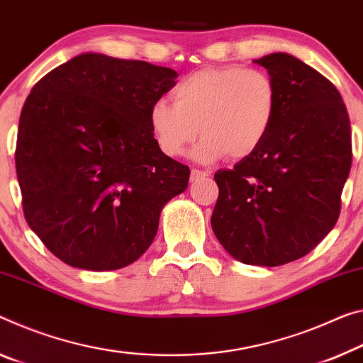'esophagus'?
<instances>
[{"mask_svg":"<svg viewBox=\"0 0 363 363\" xmlns=\"http://www.w3.org/2000/svg\"><path fill=\"white\" fill-rule=\"evenodd\" d=\"M210 176L208 171H202V169H192L191 171V181H197L200 177H206Z\"/></svg>","mask_w":363,"mask_h":363,"instance_id":"34e87169","label":"esophagus"}]
</instances>
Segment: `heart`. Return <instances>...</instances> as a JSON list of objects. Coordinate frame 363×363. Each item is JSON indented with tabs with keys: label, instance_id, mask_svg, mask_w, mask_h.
Listing matches in <instances>:
<instances>
[{
	"label": "heart",
	"instance_id": "1",
	"mask_svg": "<svg viewBox=\"0 0 363 363\" xmlns=\"http://www.w3.org/2000/svg\"><path fill=\"white\" fill-rule=\"evenodd\" d=\"M171 103L160 99L148 121L166 157H179L197 137L194 160L211 163L228 155L240 160L257 152L272 130L279 106L274 79L242 66L206 67L172 89Z\"/></svg>",
	"mask_w": 363,
	"mask_h": 363
}]
</instances>
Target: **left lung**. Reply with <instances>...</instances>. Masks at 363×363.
I'll return each mask as SVG.
<instances>
[{
	"label": "left lung",
	"instance_id": "1",
	"mask_svg": "<svg viewBox=\"0 0 363 363\" xmlns=\"http://www.w3.org/2000/svg\"><path fill=\"white\" fill-rule=\"evenodd\" d=\"M254 62L274 79L279 106L267 140L233 169H218L213 233L245 264L279 267L335 228L352 164L350 121L337 89L287 53Z\"/></svg>",
	"mask_w": 363,
	"mask_h": 363
}]
</instances>
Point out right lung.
Masks as SVG:
<instances>
[{
    "instance_id": "add662e5",
    "label": "right lung",
    "mask_w": 363,
    "mask_h": 363,
    "mask_svg": "<svg viewBox=\"0 0 363 363\" xmlns=\"http://www.w3.org/2000/svg\"><path fill=\"white\" fill-rule=\"evenodd\" d=\"M177 72L84 53L33 85L22 106L16 171L22 210L45 247L74 268L134 263L191 169L160 150L148 113Z\"/></svg>"
}]
</instances>
